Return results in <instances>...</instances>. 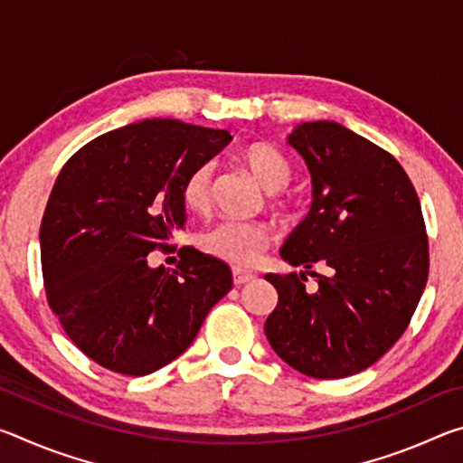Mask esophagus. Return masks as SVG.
<instances>
[{
    "label": "esophagus",
    "instance_id": "1",
    "mask_svg": "<svg viewBox=\"0 0 463 463\" xmlns=\"http://www.w3.org/2000/svg\"><path fill=\"white\" fill-rule=\"evenodd\" d=\"M253 279H255V273H250V271H241V269H234V271H232L234 286L249 284V281H253Z\"/></svg>",
    "mask_w": 463,
    "mask_h": 463
}]
</instances>
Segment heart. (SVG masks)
I'll list each match as a JSON object with an SVG mask.
<instances>
[{
	"label": "heart",
	"mask_w": 463,
	"mask_h": 463,
	"mask_svg": "<svg viewBox=\"0 0 463 463\" xmlns=\"http://www.w3.org/2000/svg\"><path fill=\"white\" fill-rule=\"evenodd\" d=\"M237 159L250 175H253L263 190L269 192V203L273 208L286 206V195L279 190L288 185L292 177V165L278 146L263 140L247 143L239 148ZM213 163H200L184 177L182 195L184 206L194 214H206L213 202ZM271 245V231L261 222L224 221L214 224L200 237V247L216 260L234 265V268H249L260 260L265 249Z\"/></svg>",
	"instance_id": "b5f03b06"
}]
</instances>
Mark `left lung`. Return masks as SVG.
<instances>
[{
	"instance_id": "obj_1",
	"label": "left lung",
	"mask_w": 463,
	"mask_h": 463,
	"mask_svg": "<svg viewBox=\"0 0 463 463\" xmlns=\"http://www.w3.org/2000/svg\"><path fill=\"white\" fill-rule=\"evenodd\" d=\"M288 140L307 161L315 200L279 255L318 289L308 292L304 273L265 276L278 289L265 335L300 373L347 378L378 362L417 310L429 278L420 202L394 156L341 124L304 122Z\"/></svg>"
}]
</instances>
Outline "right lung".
Listing matches in <instances>:
<instances>
[{"mask_svg": "<svg viewBox=\"0 0 463 463\" xmlns=\"http://www.w3.org/2000/svg\"><path fill=\"white\" fill-rule=\"evenodd\" d=\"M226 130L153 118L90 140L54 182L41 224L44 292L69 339L109 372L146 375L190 347L231 292L224 261L179 249L151 268L185 222L182 182L229 145Z\"/></svg>", "mask_w": 463, "mask_h": 463, "instance_id": "1", "label": "right lung"}]
</instances>
